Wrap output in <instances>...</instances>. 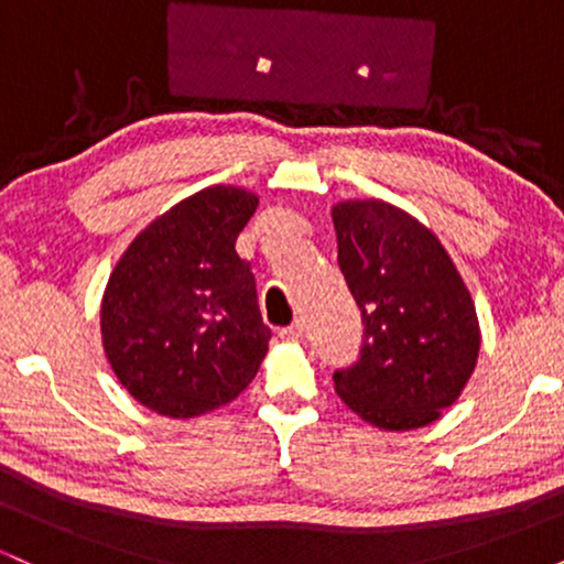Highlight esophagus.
Returning <instances> with one entry per match:
<instances>
[{"label": "esophagus", "mask_w": 564, "mask_h": 564, "mask_svg": "<svg viewBox=\"0 0 564 564\" xmlns=\"http://www.w3.org/2000/svg\"><path fill=\"white\" fill-rule=\"evenodd\" d=\"M302 336H304L302 323H291V326L281 328V339L283 341H291V345H294V341H302Z\"/></svg>", "instance_id": "34e87169"}]
</instances>
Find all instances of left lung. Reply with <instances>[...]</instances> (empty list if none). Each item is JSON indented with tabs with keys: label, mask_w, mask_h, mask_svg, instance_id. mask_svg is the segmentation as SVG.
Masks as SVG:
<instances>
[{
	"label": "left lung",
	"mask_w": 564,
	"mask_h": 564,
	"mask_svg": "<svg viewBox=\"0 0 564 564\" xmlns=\"http://www.w3.org/2000/svg\"><path fill=\"white\" fill-rule=\"evenodd\" d=\"M332 219L341 275L364 315L360 358L334 373L336 394L387 432L437 422L480 355L467 283L435 232L400 206L349 198Z\"/></svg>",
	"instance_id": "left-lung-1"
}]
</instances>
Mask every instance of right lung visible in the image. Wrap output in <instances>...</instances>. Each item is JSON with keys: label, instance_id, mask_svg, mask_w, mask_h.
Returning <instances> with one entry per match:
<instances>
[{"label": "right lung", "instance_id": "1", "mask_svg": "<svg viewBox=\"0 0 564 564\" xmlns=\"http://www.w3.org/2000/svg\"><path fill=\"white\" fill-rule=\"evenodd\" d=\"M260 196L212 185L134 236L108 278L100 336L116 379L159 416L196 419L260 371L270 328L236 238Z\"/></svg>", "mask_w": 564, "mask_h": 564}]
</instances>
